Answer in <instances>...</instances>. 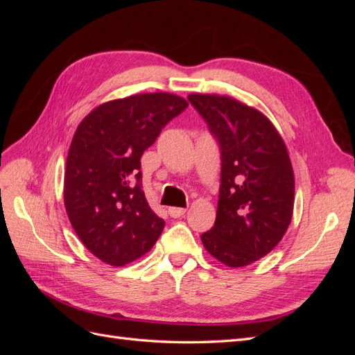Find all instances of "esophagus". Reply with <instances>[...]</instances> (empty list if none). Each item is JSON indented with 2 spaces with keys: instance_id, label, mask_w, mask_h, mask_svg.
<instances>
[{
  "instance_id": "1",
  "label": "esophagus",
  "mask_w": 355,
  "mask_h": 355,
  "mask_svg": "<svg viewBox=\"0 0 355 355\" xmlns=\"http://www.w3.org/2000/svg\"><path fill=\"white\" fill-rule=\"evenodd\" d=\"M185 209H180V207H168V214L171 218H182L185 214Z\"/></svg>"
}]
</instances>
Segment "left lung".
<instances>
[{
    "label": "left lung",
    "mask_w": 355,
    "mask_h": 355,
    "mask_svg": "<svg viewBox=\"0 0 355 355\" xmlns=\"http://www.w3.org/2000/svg\"><path fill=\"white\" fill-rule=\"evenodd\" d=\"M220 151L216 220L206 250L231 268L270 253L293 214L295 178L282 136L257 110L228 96L189 94Z\"/></svg>",
    "instance_id": "8db88e82"
}]
</instances>
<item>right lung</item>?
Masks as SVG:
<instances>
[{"label": "right lung", "instance_id": "obj_1", "mask_svg": "<svg viewBox=\"0 0 355 355\" xmlns=\"http://www.w3.org/2000/svg\"><path fill=\"white\" fill-rule=\"evenodd\" d=\"M188 108L170 93L106 102L80 123L67 158L63 198L72 228L102 262L124 266L153 249L164 220L142 191L141 157Z\"/></svg>", "mask_w": 355, "mask_h": 355}]
</instances>
